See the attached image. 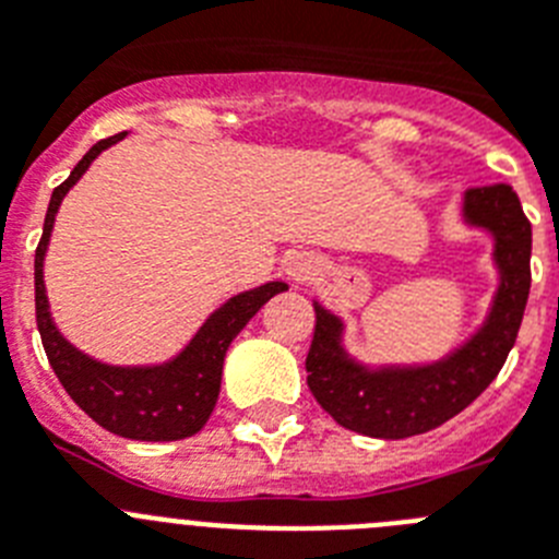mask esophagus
Masks as SVG:
<instances>
[{"instance_id":"1","label":"esophagus","mask_w":559,"mask_h":559,"mask_svg":"<svg viewBox=\"0 0 559 559\" xmlns=\"http://www.w3.org/2000/svg\"><path fill=\"white\" fill-rule=\"evenodd\" d=\"M285 271H288V276L294 280V283H305V280H310V276H313V271H316L313 257H308V254L288 257Z\"/></svg>"}]
</instances>
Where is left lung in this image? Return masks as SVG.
<instances>
[{
	"label": "left lung",
	"mask_w": 559,
	"mask_h": 559,
	"mask_svg": "<svg viewBox=\"0 0 559 559\" xmlns=\"http://www.w3.org/2000/svg\"><path fill=\"white\" fill-rule=\"evenodd\" d=\"M464 218L496 235L501 288L481 333L442 364L367 372L341 349L338 319L316 305L313 341L305 358L308 386L338 426L378 439L417 437L456 417L501 372L530 299L532 224L510 185L471 187Z\"/></svg>",
	"instance_id": "obj_1"
}]
</instances>
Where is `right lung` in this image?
I'll use <instances>...</instances> for the list:
<instances>
[{"instance_id":"1","label":"right lung","mask_w":559,"mask_h":559,"mask_svg":"<svg viewBox=\"0 0 559 559\" xmlns=\"http://www.w3.org/2000/svg\"><path fill=\"white\" fill-rule=\"evenodd\" d=\"M122 136L126 133H114L108 140L88 147L75 170L69 173V179L52 190L47 218H44V235L36 249V324L52 372L58 374L69 397L75 400L97 426L117 437L140 439V442H173V439L192 437L204 428L212 408L218 403L221 372H224V358L231 338L246 328V322L271 296L288 285L269 283L237 294L206 319L204 328L190 341V347L165 367H106L67 344L49 319L47 294H44V254H47L49 231L69 187L81 179L86 167L97 159V153Z\"/></svg>"}]
</instances>
